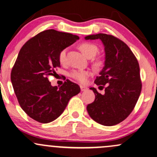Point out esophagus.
<instances>
[{
  "mask_svg": "<svg viewBox=\"0 0 157 157\" xmlns=\"http://www.w3.org/2000/svg\"><path fill=\"white\" fill-rule=\"evenodd\" d=\"M80 89H81V91H85V90H86L88 89V88L86 86H80Z\"/></svg>",
  "mask_w": 157,
  "mask_h": 157,
  "instance_id": "obj_1",
  "label": "esophagus"
}]
</instances>
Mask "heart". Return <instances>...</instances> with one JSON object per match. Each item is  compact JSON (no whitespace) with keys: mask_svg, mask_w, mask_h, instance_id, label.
I'll use <instances>...</instances> for the list:
<instances>
[{"mask_svg":"<svg viewBox=\"0 0 157 157\" xmlns=\"http://www.w3.org/2000/svg\"><path fill=\"white\" fill-rule=\"evenodd\" d=\"M79 49L81 52L83 53L86 57L89 56H94L98 52V48L97 45L92 44L90 42H85L81 43L79 44ZM66 53H67V50L64 49L62 50L59 52L58 55V60L60 63H63L66 60ZM91 75V72L89 71L82 70V71H74L70 74V77L81 82V83H86L87 80Z\"/></svg>","mask_w":157,"mask_h":157,"instance_id":"obj_1","label":"heart"}]
</instances>
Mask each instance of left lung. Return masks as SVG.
Masks as SVG:
<instances>
[{"instance_id":"left-lung-1","label":"left lung","mask_w":157,"mask_h":157,"mask_svg":"<svg viewBox=\"0 0 157 157\" xmlns=\"http://www.w3.org/2000/svg\"><path fill=\"white\" fill-rule=\"evenodd\" d=\"M86 40L100 39L105 46V67L90 88L95 94L94 102L87 106L90 118L104 126H114L125 120L132 112L142 89L137 58L124 41L105 33L89 35Z\"/></svg>"}]
</instances>
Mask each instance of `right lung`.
<instances>
[{"label":"right lung","instance_id":"right-lung-1","mask_svg":"<svg viewBox=\"0 0 157 157\" xmlns=\"http://www.w3.org/2000/svg\"><path fill=\"white\" fill-rule=\"evenodd\" d=\"M77 39L76 35L50 29L31 38L20 49L11 80L20 107L33 120L42 124L53 121L69 99L80 93V86L70 80L57 87L48 80L58 75L59 52Z\"/></svg>","mask_w":157,"mask_h":157}]
</instances>
